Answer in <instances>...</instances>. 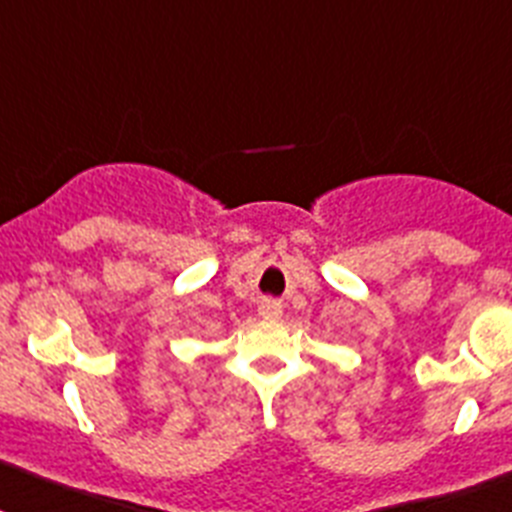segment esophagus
<instances>
[{"label": "esophagus", "instance_id": "obj_1", "mask_svg": "<svg viewBox=\"0 0 512 512\" xmlns=\"http://www.w3.org/2000/svg\"><path fill=\"white\" fill-rule=\"evenodd\" d=\"M259 315L264 320H277L282 318V302L271 300V297H266V300H261L259 305Z\"/></svg>", "mask_w": 512, "mask_h": 512}]
</instances>
